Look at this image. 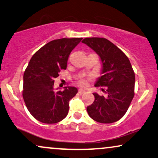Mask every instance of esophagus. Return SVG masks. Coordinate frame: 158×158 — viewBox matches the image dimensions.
Segmentation results:
<instances>
[{"instance_id":"esophagus-1","label":"esophagus","mask_w":158,"mask_h":158,"mask_svg":"<svg viewBox=\"0 0 158 158\" xmlns=\"http://www.w3.org/2000/svg\"><path fill=\"white\" fill-rule=\"evenodd\" d=\"M85 93V90H83V89H79V94L80 95L84 94Z\"/></svg>"}]
</instances>
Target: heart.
<instances>
[{
  "label": "heart",
  "instance_id": "heart-1",
  "mask_svg": "<svg viewBox=\"0 0 158 158\" xmlns=\"http://www.w3.org/2000/svg\"><path fill=\"white\" fill-rule=\"evenodd\" d=\"M88 81L89 79L88 78L85 77H81L78 79L77 81V84L79 86L82 87H86L87 85H88Z\"/></svg>",
  "mask_w": 158,
  "mask_h": 158
}]
</instances>
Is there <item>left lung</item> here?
I'll use <instances>...</instances> for the list:
<instances>
[{"instance_id": "1", "label": "left lung", "mask_w": 158, "mask_h": 158, "mask_svg": "<svg viewBox=\"0 0 158 158\" xmlns=\"http://www.w3.org/2000/svg\"><path fill=\"white\" fill-rule=\"evenodd\" d=\"M82 43L96 51L102 60L103 75L96 86L107 87V96L94 94L95 101L87 107V113L97 122H115L125 115L134 97L135 72L126 54L108 40L88 37Z\"/></svg>"}]
</instances>
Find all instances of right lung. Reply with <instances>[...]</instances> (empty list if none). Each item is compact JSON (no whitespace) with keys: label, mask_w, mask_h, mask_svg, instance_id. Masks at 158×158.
Here are the masks:
<instances>
[{"label":"right lung","mask_w":158,"mask_h":158,"mask_svg":"<svg viewBox=\"0 0 158 158\" xmlns=\"http://www.w3.org/2000/svg\"><path fill=\"white\" fill-rule=\"evenodd\" d=\"M82 38H62L45 44L33 55L23 74V98L31 115L44 123H56L67 116L69 101L78 90L65 87L54 92L55 78L66 69L68 56Z\"/></svg>","instance_id":"right-lung-1"}]
</instances>
